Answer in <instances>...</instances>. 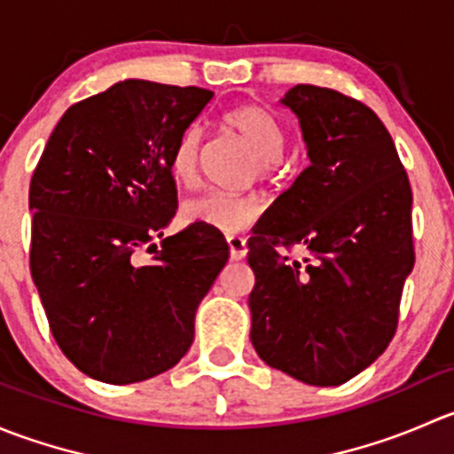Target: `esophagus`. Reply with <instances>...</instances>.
<instances>
[{"instance_id": "34e87169", "label": "esophagus", "mask_w": 454, "mask_h": 454, "mask_svg": "<svg viewBox=\"0 0 454 454\" xmlns=\"http://www.w3.org/2000/svg\"><path fill=\"white\" fill-rule=\"evenodd\" d=\"M226 241H228V250H231V259L232 261H241L246 254H248V246H246L244 237L231 235Z\"/></svg>"}]
</instances>
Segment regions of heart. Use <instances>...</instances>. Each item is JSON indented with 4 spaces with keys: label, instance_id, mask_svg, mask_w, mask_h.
Instances as JSON below:
<instances>
[{
    "label": "heart",
    "instance_id": "b5f03b06",
    "mask_svg": "<svg viewBox=\"0 0 454 454\" xmlns=\"http://www.w3.org/2000/svg\"><path fill=\"white\" fill-rule=\"evenodd\" d=\"M228 129L235 131L253 149L265 168L277 164L286 151V131L277 118L256 105H241L223 116ZM201 134L198 127H189L180 134L171 151V173L180 184H193L200 167ZM261 204L256 198L210 191L200 198L189 200L182 208L186 223H206L223 235L244 232L259 217Z\"/></svg>",
    "mask_w": 454,
    "mask_h": 454
}]
</instances>
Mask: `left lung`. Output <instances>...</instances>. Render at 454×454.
I'll return each instance as SVG.
<instances>
[{
    "mask_svg": "<svg viewBox=\"0 0 454 454\" xmlns=\"http://www.w3.org/2000/svg\"><path fill=\"white\" fill-rule=\"evenodd\" d=\"M299 118L309 167L270 206L248 241L254 287L250 340L272 369L338 387L391 342L415 263L409 177L391 134L360 100L296 85L281 98ZM303 245V262L274 245Z\"/></svg>",
    "mask_w": 454,
    "mask_h": 454,
    "instance_id": "left-lung-1",
    "label": "left lung"
}]
</instances>
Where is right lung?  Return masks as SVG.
<instances>
[{"label": "right lung", "instance_id": "obj_1", "mask_svg": "<svg viewBox=\"0 0 454 454\" xmlns=\"http://www.w3.org/2000/svg\"><path fill=\"white\" fill-rule=\"evenodd\" d=\"M210 98L201 87L121 81L63 114L35 168L32 281L57 345L100 382L176 367L228 261L206 223L164 237L177 208L171 151Z\"/></svg>", "mask_w": 454, "mask_h": 454}]
</instances>
